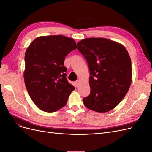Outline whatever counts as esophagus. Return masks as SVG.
Listing matches in <instances>:
<instances>
[{"label":"esophagus","mask_w":152,"mask_h":152,"mask_svg":"<svg viewBox=\"0 0 152 152\" xmlns=\"http://www.w3.org/2000/svg\"><path fill=\"white\" fill-rule=\"evenodd\" d=\"M80 81H79V80H77V81L75 82V86H76L77 87H78L80 86Z\"/></svg>","instance_id":"1"}]
</instances>
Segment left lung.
<instances>
[{
    "label": "left lung",
    "instance_id": "left-lung-1",
    "mask_svg": "<svg viewBox=\"0 0 152 152\" xmlns=\"http://www.w3.org/2000/svg\"><path fill=\"white\" fill-rule=\"evenodd\" d=\"M77 49L88 63L90 94L83 98L85 107L99 113L107 112L121 103L132 81L131 61L127 49L106 38H87Z\"/></svg>",
    "mask_w": 152,
    "mask_h": 152
}]
</instances>
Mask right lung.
Instances as JSON below:
<instances>
[{"instance_id":"1","label":"right lung","mask_w":152,"mask_h":152,"mask_svg":"<svg viewBox=\"0 0 152 152\" xmlns=\"http://www.w3.org/2000/svg\"><path fill=\"white\" fill-rule=\"evenodd\" d=\"M76 48L72 38L59 35L38 37L26 49L25 86L31 100L42 111L54 112L65 107L75 89L67 80L64 61Z\"/></svg>"}]
</instances>
